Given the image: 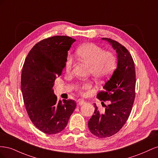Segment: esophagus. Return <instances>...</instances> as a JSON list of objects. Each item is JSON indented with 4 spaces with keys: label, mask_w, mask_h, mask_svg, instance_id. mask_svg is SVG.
<instances>
[{
    "label": "esophagus",
    "mask_w": 158,
    "mask_h": 158,
    "mask_svg": "<svg viewBox=\"0 0 158 158\" xmlns=\"http://www.w3.org/2000/svg\"><path fill=\"white\" fill-rule=\"evenodd\" d=\"M85 103V101L83 99H78V105L80 106H83V105Z\"/></svg>",
    "instance_id": "esophagus-1"
}]
</instances>
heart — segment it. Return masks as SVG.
Here are the masks:
<instances>
[{"instance_id": "obj_1", "label": "heart", "mask_w": 158, "mask_h": 158, "mask_svg": "<svg viewBox=\"0 0 158 158\" xmlns=\"http://www.w3.org/2000/svg\"><path fill=\"white\" fill-rule=\"evenodd\" d=\"M79 60L89 64V73L98 81L107 79L112 74L117 66V57L113 52L103 51V48L94 43H86L78 46L75 51ZM73 66V60L67 56L65 62V70L70 73ZM94 83L87 80L76 85V90L82 95L92 89Z\"/></svg>"}]
</instances>
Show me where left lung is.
Segmentation results:
<instances>
[{
	"instance_id": "obj_1",
	"label": "left lung",
	"mask_w": 158,
	"mask_h": 158,
	"mask_svg": "<svg viewBox=\"0 0 158 158\" xmlns=\"http://www.w3.org/2000/svg\"><path fill=\"white\" fill-rule=\"evenodd\" d=\"M112 45L117 53V68L106 82L97 98L107 102L105 111L94 104V114L88 121L90 132L98 138L115 135L124 126L131 113L135 98L136 73L132 57L125 47L110 38H102Z\"/></svg>"
}]
</instances>
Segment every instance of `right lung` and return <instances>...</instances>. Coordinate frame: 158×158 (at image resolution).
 <instances>
[{
  "mask_svg": "<svg viewBox=\"0 0 158 158\" xmlns=\"http://www.w3.org/2000/svg\"><path fill=\"white\" fill-rule=\"evenodd\" d=\"M75 41L63 35L43 40L32 47L23 65L21 89L26 111L33 125L47 135L64 130L76 107L74 100L58 101L52 90Z\"/></svg>",
  "mask_w": 158,
  "mask_h": 158,
  "instance_id": "obj_1",
  "label": "right lung"
}]
</instances>
